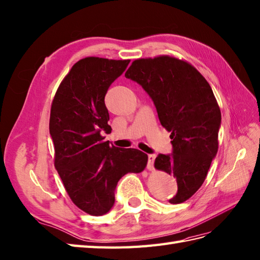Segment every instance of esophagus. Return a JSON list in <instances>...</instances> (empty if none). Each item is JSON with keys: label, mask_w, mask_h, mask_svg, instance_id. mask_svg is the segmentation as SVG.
I'll return each instance as SVG.
<instances>
[{"label": "esophagus", "mask_w": 260, "mask_h": 260, "mask_svg": "<svg viewBox=\"0 0 260 260\" xmlns=\"http://www.w3.org/2000/svg\"><path fill=\"white\" fill-rule=\"evenodd\" d=\"M156 156L155 155H148V162H147V170L154 171V161Z\"/></svg>", "instance_id": "obj_1"}]
</instances>
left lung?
<instances>
[{
  "label": "left lung",
  "instance_id": "8db88e82",
  "mask_svg": "<svg viewBox=\"0 0 260 260\" xmlns=\"http://www.w3.org/2000/svg\"><path fill=\"white\" fill-rule=\"evenodd\" d=\"M125 76L146 90L171 132L173 153L159 154L154 166L177 180L170 203H184L201 188L218 150L221 114L213 89L191 64L170 55L135 59Z\"/></svg>",
  "mask_w": 260,
  "mask_h": 260
}]
</instances>
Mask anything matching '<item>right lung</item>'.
I'll return each mask as SVG.
<instances>
[{
	"instance_id": "obj_1",
	"label": "right lung",
	"mask_w": 260,
	"mask_h": 260,
	"mask_svg": "<svg viewBox=\"0 0 260 260\" xmlns=\"http://www.w3.org/2000/svg\"><path fill=\"white\" fill-rule=\"evenodd\" d=\"M129 59L89 56L72 66L54 96L50 134L54 165L76 206L92 216L108 213L118 180L141 173L148 156L135 148H118L104 141L112 131L105 95L127 68Z\"/></svg>"
}]
</instances>
